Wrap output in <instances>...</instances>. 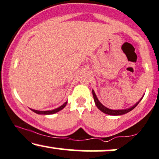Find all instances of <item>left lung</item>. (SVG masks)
I'll return each instance as SVG.
<instances>
[{
	"label": "left lung",
	"instance_id": "obj_1",
	"mask_svg": "<svg viewBox=\"0 0 159 159\" xmlns=\"http://www.w3.org/2000/svg\"><path fill=\"white\" fill-rule=\"evenodd\" d=\"M93 98H94V102H95V104H96V105L97 106V107L98 109H99L100 111H102L103 113H105V114H109V115H113V116H117V115H123V114H126V113L129 112V111H131L137 105H138V103L140 102V101L141 100V98H140V100L139 102H138L135 105H133L132 107H129V108H127V109H123V110H111V109H109L106 107L105 106H104V105L100 102L99 101H98L97 96H96V93H95L94 90H93Z\"/></svg>",
	"mask_w": 159,
	"mask_h": 159
}]
</instances>
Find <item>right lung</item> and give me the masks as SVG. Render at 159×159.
<instances>
[{
	"mask_svg": "<svg viewBox=\"0 0 159 159\" xmlns=\"http://www.w3.org/2000/svg\"><path fill=\"white\" fill-rule=\"evenodd\" d=\"M66 104H67V102H66L63 104V105H61V107H57V108L54 109V110H52V111H37V110H34V109H30V110H31L32 111H34V112H35L36 114H45V115L53 114H55V113L62 110L63 108H64L66 105Z\"/></svg>",
	"mask_w": 159,
	"mask_h": 159,
	"instance_id": "right-lung-1",
	"label": "right lung"
}]
</instances>
